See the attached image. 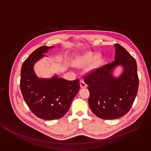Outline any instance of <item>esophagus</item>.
<instances>
[{"mask_svg": "<svg viewBox=\"0 0 151 151\" xmlns=\"http://www.w3.org/2000/svg\"><path fill=\"white\" fill-rule=\"evenodd\" d=\"M80 86L81 88H86V86H87V85L85 83V81H80Z\"/></svg>", "mask_w": 151, "mask_h": 151, "instance_id": "34e87169", "label": "esophagus"}]
</instances>
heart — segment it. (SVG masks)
Wrapping results in <instances>:
<instances>
[{
  "mask_svg": "<svg viewBox=\"0 0 151 151\" xmlns=\"http://www.w3.org/2000/svg\"><path fill=\"white\" fill-rule=\"evenodd\" d=\"M95 57V55L93 52H86L83 56H81V57H79L77 60L76 61V65L78 66H85L88 65L93 60ZM101 57H98L96 58L95 62L94 63V66H96L98 64L101 62Z\"/></svg>",
  "mask_w": 151,
  "mask_h": 151,
  "instance_id": "heart-1",
  "label": "heart"
}]
</instances>
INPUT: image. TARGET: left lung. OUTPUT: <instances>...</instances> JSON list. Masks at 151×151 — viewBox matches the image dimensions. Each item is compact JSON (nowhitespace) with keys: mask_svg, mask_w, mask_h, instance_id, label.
<instances>
[{"mask_svg":"<svg viewBox=\"0 0 151 151\" xmlns=\"http://www.w3.org/2000/svg\"><path fill=\"white\" fill-rule=\"evenodd\" d=\"M115 47V60L88 72L84 77L90 92L89 106L103 119H116L126 114L133 104L139 88L137 65L134 58L119 44ZM124 67L118 78L112 76L114 67Z\"/></svg>","mask_w":151,"mask_h":151,"instance_id":"1","label":"left lung"}]
</instances>
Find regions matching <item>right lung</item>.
I'll use <instances>...</instances> for the list:
<instances>
[{
	"instance_id": "right-lung-1",
	"label": "right lung",
	"mask_w": 151,
	"mask_h": 151,
	"mask_svg": "<svg viewBox=\"0 0 151 151\" xmlns=\"http://www.w3.org/2000/svg\"><path fill=\"white\" fill-rule=\"evenodd\" d=\"M49 47L42 46L30 55L22 65L20 86L25 103L39 118L55 120L63 117L80 88L78 79L66 81L57 76L39 78L33 70L34 64L44 57Z\"/></svg>"
}]
</instances>
